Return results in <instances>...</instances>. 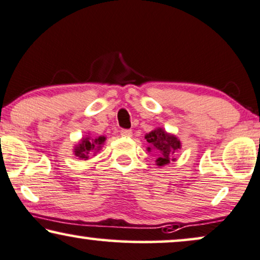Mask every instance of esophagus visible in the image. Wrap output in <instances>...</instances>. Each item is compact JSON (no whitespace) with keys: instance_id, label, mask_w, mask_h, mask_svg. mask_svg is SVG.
I'll list each match as a JSON object with an SVG mask.
<instances>
[{"instance_id":"obj_1","label":"esophagus","mask_w":260,"mask_h":260,"mask_svg":"<svg viewBox=\"0 0 260 260\" xmlns=\"http://www.w3.org/2000/svg\"><path fill=\"white\" fill-rule=\"evenodd\" d=\"M120 134L122 137H132V131L131 129H121V132H120Z\"/></svg>"}]
</instances>
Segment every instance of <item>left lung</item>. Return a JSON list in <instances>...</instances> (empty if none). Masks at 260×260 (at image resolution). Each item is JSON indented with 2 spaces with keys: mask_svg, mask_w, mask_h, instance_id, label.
<instances>
[{
  "mask_svg": "<svg viewBox=\"0 0 260 260\" xmlns=\"http://www.w3.org/2000/svg\"><path fill=\"white\" fill-rule=\"evenodd\" d=\"M145 139L150 144V147L147 148L151 151V148L157 150L160 155L157 159L159 166L168 164L170 160H175L174 155L179 148H181V141L172 134H168L162 128H157L148 133Z\"/></svg>",
  "mask_w": 260,
  "mask_h": 260,
  "instance_id": "8db88e82",
  "label": "left lung"
}]
</instances>
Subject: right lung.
Instances as JSON below:
<instances>
[{
  "instance_id": "add662e5",
  "label": "right lung",
  "mask_w": 260,
  "mask_h": 260,
  "mask_svg": "<svg viewBox=\"0 0 260 260\" xmlns=\"http://www.w3.org/2000/svg\"><path fill=\"white\" fill-rule=\"evenodd\" d=\"M105 137H99L98 139H90V137L83 138L82 143L75 147L76 157L81 159H88L89 153L92 151H99L101 148V145L105 143Z\"/></svg>"
}]
</instances>
